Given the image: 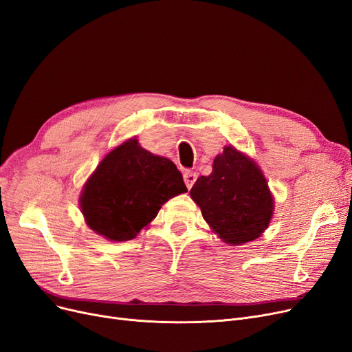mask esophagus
Masks as SVG:
<instances>
[{
	"mask_svg": "<svg viewBox=\"0 0 352 352\" xmlns=\"http://www.w3.org/2000/svg\"><path fill=\"white\" fill-rule=\"evenodd\" d=\"M195 179H197V174L195 173H192V171H186L184 173V182H186V186H187L188 190L194 186Z\"/></svg>",
	"mask_w": 352,
	"mask_h": 352,
	"instance_id": "1",
	"label": "esophagus"
}]
</instances>
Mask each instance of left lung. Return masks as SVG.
<instances>
[{
  "instance_id": "left-lung-1",
  "label": "left lung",
  "mask_w": 352,
  "mask_h": 352,
  "mask_svg": "<svg viewBox=\"0 0 352 352\" xmlns=\"http://www.w3.org/2000/svg\"><path fill=\"white\" fill-rule=\"evenodd\" d=\"M190 195L211 230L233 246L261 237L274 211L262 170L232 145L214 158L212 173L198 178Z\"/></svg>"
}]
</instances>
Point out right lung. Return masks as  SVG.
Returning <instances> with one entry per match:
<instances>
[{
	"label": "right lung",
	"mask_w": 352,
	"mask_h": 352,
	"mask_svg": "<svg viewBox=\"0 0 352 352\" xmlns=\"http://www.w3.org/2000/svg\"><path fill=\"white\" fill-rule=\"evenodd\" d=\"M187 192L173 161L151 154L136 138L106 155L83 187L80 210L95 233L126 241L146 227L164 203Z\"/></svg>",
	"instance_id": "1"
}]
</instances>
